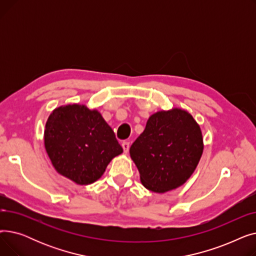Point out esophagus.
<instances>
[{"label": "esophagus", "instance_id": "1", "mask_svg": "<svg viewBox=\"0 0 256 256\" xmlns=\"http://www.w3.org/2000/svg\"><path fill=\"white\" fill-rule=\"evenodd\" d=\"M121 146H122L124 152L126 154L128 152V150H130V142L124 141V142H122V144H121Z\"/></svg>", "mask_w": 256, "mask_h": 256}]
</instances>
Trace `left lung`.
I'll list each match as a JSON object with an SVG mask.
<instances>
[{
  "instance_id": "1",
  "label": "left lung",
  "mask_w": 256,
  "mask_h": 256,
  "mask_svg": "<svg viewBox=\"0 0 256 256\" xmlns=\"http://www.w3.org/2000/svg\"><path fill=\"white\" fill-rule=\"evenodd\" d=\"M202 152L200 126L190 113L178 108L152 114L130 148L142 184L156 193L184 184L196 169Z\"/></svg>"
}]
</instances>
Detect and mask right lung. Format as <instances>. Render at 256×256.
<instances>
[{
  "mask_svg": "<svg viewBox=\"0 0 256 256\" xmlns=\"http://www.w3.org/2000/svg\"><path fill=\"white\" fill-rule=\"evenodd\" d=\"M44 146L57 172L78 184L98 180L111 160L122 154L100 113L76 104L52 112L46 124Z\"/></svg>",
  "mask_w": 256,
  "mask_h": 256,
  "instance_id": "add662e5",
  "label": "right lung"
}]
</instances>
